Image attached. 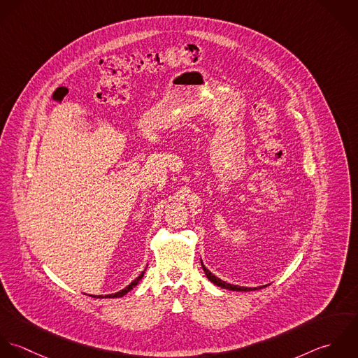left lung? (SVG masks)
<instances>
[{"instance_id": "left-lung-1", "label": "left lung", "mask_w": 358, "mask_h": 358, "mask_svg": "<svg viewBox=\"0 0 358 358\" xmlns=\"http://www.w3.org/2000/svg\"><path fill=\"white\" fill-rule=\"evenodd\" d=\"M201 264H202V268H203V271H205V274H206V277L209 278V281L210 282H213L215 285L220 286V287H222V289H228V290H236V292H249V290H257V289H262V287H266L267 285L263 286H255V287H248V286H239V285H234V284H228V282H225V281H222V280H220L218 277H215V274H212L206 267H205V264H203V262L201 260ZM270 285V284H268Z\"/></svg>"}]
</instances>
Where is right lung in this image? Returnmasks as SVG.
Wrapping results in <instances>:
<instances>
[{
  "mask_svg": "<svg viewBox=\"0 0 358 358\" xmlns=\"http://www.w3.org/2000/svg\"><path fill=\"white\" fill-rule=\"evenodd\" d=\"M146 270V268H145ZM145 270H143V273L130 284V285L126 286L124 289H122V290H119V292H116V293H110V294H106V296H94V297H96V299H102V297H106V299H115V297H122V296H124V294H127L133 287H136V286L138 285V282L143 280V274H145Z\"/></svg>",
  "mask_w": 358,
  "mask_h": 358,
  "instance_id": "add662e5",
  "label": "right lung"
}]
</instances>
